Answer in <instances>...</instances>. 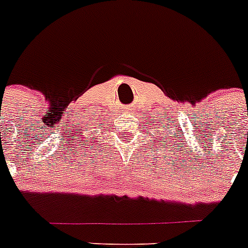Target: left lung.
<instances>
[{
  "mask_svg": "<svg viewBox=\"0 0 248 248\" xmlns=\"http://www.w3.org/2000/svg\"><path fill=\"white\" fill-rule=\"evenodd\" d=\"M166 134H167V133L163 132L162 136L160 137V133H158V137H160V139H161L160 141H161V142H163V143H166V145H167V143H169V146H172V145H173V147H175V150H176V146H177V143H176V142L178 141V137H177V139H176L175 136H170V135H168V136L166 137ZM175 135H176V133H175ZM167 138H169V140H168L167 139ZM166 139L168 140L167 141H165ZM165 147H166V146H163V148H165ZM167 148H169V147H167Z\"/></svg>",
  "mask_w": 248,
  "mask_h": 248,
  "instance_id": "1",
  "label": "left lung"
}]
</instances>
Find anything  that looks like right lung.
<instances>
[{"instance_id": "add662e5", "label": "right lung", "mask_w": 248, "mask_h": 248, "mask_svg": "<svg viewBox=\"0 0 248 248\" xmlns=\"http://www.w3.org/2000/svg\"><path fill=\"white\" fill-rule=\"evenodd\" d=\"M94 140H93V137H90V139H87V137H86V140L85 141L82 142V146H81V148H83V150H86V151H88V150H92L91 147H90V146H92V145H94Z\"/></svg>"}]
</instances>
